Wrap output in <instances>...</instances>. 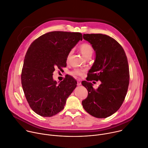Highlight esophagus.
<instances>
[{
	"mask_svg": "<svg viewBox=\"0 0 148 148\" xmlns=\"http://www.w3.org/2000/svg\"><path fill=\"white\" fill-rule=\"evenodd\" d=\"M77 86L81 85V82H80V81H77Z\"/></svg>",
	"mask_w": 148,
	"mask_h": 148,
	"instance_id": "1",
	"label": "esophagus"
}]
</instances>
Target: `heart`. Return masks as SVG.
Instances as JSON below:
<instances>
[{
  "mask_svg": "<svg viewBox=\"0 0 148 148\" xmlns=\"http://www.w3.org/2000/svg\"><path fill=\"white\" fill-rule=\"evenodd\" d=\"M79 51L80 52V53L82 54V55L86 58H87L88 57L92 56L93 53V47L90 45L89 44L87 43H83L82 44H81L79 47ZM72 53V51H70L68 55L67 56V61H68L69 60V58L71 57V55ZM86 71L85 69H75L73 72H72V74L74 75H77V76H82L83 75V73Z\"/></svg>",
  "mask_w": 148,
  "mask_h": 148,
  "instance_id": "1",
  "label": "heart"
}]
</instances>
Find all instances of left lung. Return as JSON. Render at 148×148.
<instances>
[{
  "label": "left lung",
  "mask_w": 148,
  "mask_h": 148,
  "mask_svg": "<svg viewBox=\"0 0 148 148\" xmlns=\"http://www.w3.org/2000/svg\"><path fill=\"white\" fill-rule=\"evenodd\" d=\"M83 38L93 47L96 58L87 81L82 82L88 91L82 106L91 115L105 119L118 111L126 96L130 80L128 60L121 45L107 35L84 34ZM93 79L101 82L97 90L88 82Z\"/></svg>",
  "instance_id": "8db88e82"
}]
</instances>
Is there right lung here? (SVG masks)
I'll use <instances>...</instances> for the list:
<instances>
[{
    "label": "right lung",
    "mask_w": 148,
    "mask_h": 148,
    "mask_svg": "<svg viewBox=\"0 0 148 148\" xmlns=\"http://www.w3.org/2000/svg\"><path fill=\"white\" fill-rule=\"evenodd\" d=\"M80 40V33L52 32L38 37L28 48L21 84L29 106L37 114L48 117L61 111L76 87V80L70 75L58 84L53 72L56 67L66 66L68 53Z\"/></svg>",
    "instance_id": "1"
}]
</instances>
